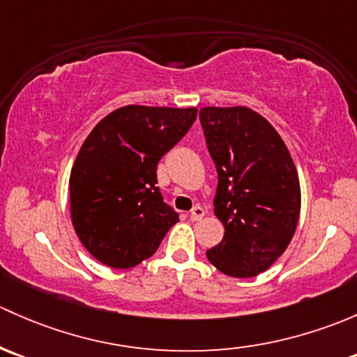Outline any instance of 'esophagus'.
Instances as JSON below:
<instances>
[{
	"label": "esophagus",
	"instance_id": "obj_1",
	"mask_svg": "<svg viewBox=\"0 0 357 357\" xmlns=\"http://www.w3.org/2000/svg\"><path fill=\"white\" fill-rule=\"evenodd\" d=\"M204 215H205V210L202 207H198V205H197V207H193V210L190 212V219L191 220H200Z\"/></svg>",
	"mask_w": 357,
	"mask_h": 357
}]
</instances>
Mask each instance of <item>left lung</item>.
<instances>
[{
  "instance_id": "left-lung-1",
  "label": "left lung",
  "mask_w": 357,
  "mask_h": 357,
  "mask_svg": "<svg viewBox=\"0 0 357 357\" xmlns=\"http://www.w3.org/2000/svg\"><path fill=\"white\" fill-rule=\"evenodd\" d=\"M200 123L219 174L213 213L226 229L207 258L229 277H255L294 236L301 210L298 171L280 135L250 107H204Z\"/></svg>"
}]
</instances>
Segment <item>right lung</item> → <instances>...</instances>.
<instances>
[{"label": "right lung", "mask_w": 357, "mask_h": 357, "mask_svg": "<svg viewBox=\"0 0 357 357\" xmlns=\"http://www.w3.org/2000/svg\"><path fill=\"white\" fill-rule=\"evenodd\" d=\"M195 119L197 107L125 106L85 138L70 174L71 222L100 264H142L179 220L157 186V164Z\"/></svg>", "instance_id": "1"}]
</instances>
